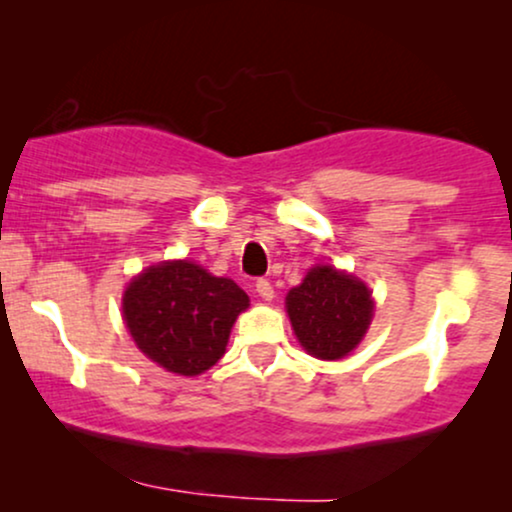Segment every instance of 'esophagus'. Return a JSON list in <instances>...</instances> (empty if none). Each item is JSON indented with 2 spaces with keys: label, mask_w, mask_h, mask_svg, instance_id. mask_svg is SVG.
I'll use <instances>...</instances> for the list:
<instances>
[{
  "label": "esophagus",
  "mask_w": 512,
  "mask_h": 512,
  "mask_svg": "<svg viewBox=\"0 0 512 512\" xmlns=\"http://www.w3.org/2000/svg\"><path fill=\"white\" fill-rule=\"evenodd\" d=\"M255 291H257V296L262 298V301H272V298H274V289H272V284H269L267 279H257Z\"/></svg>",
  "instance_id": "34e87169"
}]
</instances>
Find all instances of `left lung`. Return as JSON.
I'll return each instance as SVG.
<instances>
[{"mask_svg": "<svg viewBox=\"0 0 512 512\" xmlns=\"http://www.w3.org/2000/svg\"><path fill=\"white\" fill-rule=\"evenodd\" d=\"M373 296L356 276L317 264L286 296V313L310 356L337 361L349 356L373 320Z\"/></svg>", "mask_w": 512, "mask_h": 512, "instance_id": "1", "label": "left lung"}]
</instances>
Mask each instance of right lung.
Masks as SVG:
<instances>
[{
    "mask_svg": "<svg viewBox=\"0 0 512 512\" xmlns=\"http://www.w3.org/2000/svg\"><path fill=\"white\" fill-rule=\"evenodd\" d=\"M248 305L236 281L173 260L129 281L122 317L144 356L168 373L199 375L226 354L233 322Z\"/></svg>",
    "mask_w": 512,
    "mask_h": 512,
    "instance_id": "add662e5",
    "label": "right lung"
}]
</instances>
